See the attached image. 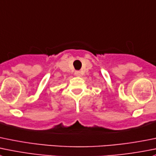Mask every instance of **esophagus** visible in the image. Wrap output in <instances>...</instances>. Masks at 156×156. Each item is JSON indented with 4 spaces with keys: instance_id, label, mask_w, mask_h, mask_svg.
<instances>
[{
    "instance_id": "1",
    "label": "esophagus",
    "mask_w": 156,
    "mask_h": 156,
    "mask_svg": "<svg viewBox=\"0 0 156 156\" xmlns=\"http://www.w3.org/2000/svg\"><path fill=\"white\" fill-rule=\"evenodd\" d=\"M75 75H76V76H81V72H80L79 71H75Z\"/></svg>"
}]
</instances>
